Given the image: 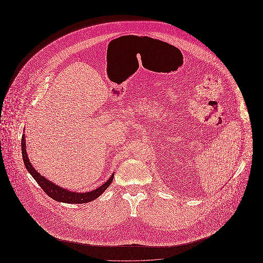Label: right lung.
I'll list each match as a JSON object with an SVG mask.
<instances>
[{
	"instance_id": "right-lung-1",
	"label": "right lung",
	"mask_w": 263,
	"mask_h": 263,
	"mask_svg": "<svg viewBox=\"0 0 263 263\" xmlns=\"http://www.w3.org/2000/svg\"><path fill=\"white\" fill-rule=\"evenodd\" d=\"M22 153H23V160H24L26 170L29 172L30 175H32V177L37 182L38 185L42 188V190L54 200L69 203V204H81V203L90 202V201L97 199L112 182L114 174H112L110 178L105 183H103L100 187L97 188L90 192H86V193L71 192V191H68L67 189H64V188H61L60 186L52 183L48 179H46L42 175H39L37 172L34 170V167L31 165V163H29V160L26 155L25 134L22 137Z\"/></svg>"
}]
</instances>
